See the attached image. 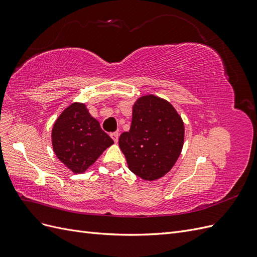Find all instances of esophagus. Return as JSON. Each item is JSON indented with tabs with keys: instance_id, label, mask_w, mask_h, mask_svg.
Segmentation results:
<instances>
[{
	"instance_id": "34e87169",
	"label": "esophagus",
	"mask_w": 257,
	"mask_h": 257,
	"mask_svg": "<svg viewBox=\"0 0 257 257\" xmlns=\"http://www.w3.org/2000/svg\"><path fill=\"white\" fill-rule=\"evenodd\" d=\"M110 136H111V138L113 139L114 143L118 142V139H119V133H118V132H114V133H111Z\"/></svg>"
}]
</instances>
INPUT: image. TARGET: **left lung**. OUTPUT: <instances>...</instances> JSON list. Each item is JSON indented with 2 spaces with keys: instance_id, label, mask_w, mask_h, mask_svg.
<instances>
[{
  "instance_id": "1",
  "label": "left lung",
  "mask_w": 257,
  "mask_h": 257,
  "mask_svg": "<svg viewBox=\"0 0 257 257\" xmlns=\"http://www.w3.org/2000/svg\"><path fill=\"white\" fill-rule=\"evenodd\" d=\"M184 124L166 99L149 94L133 106L131 128L119 138V147L132 173L153 181L173 168L181 153Z\"/></svg>"
}]
</instances>
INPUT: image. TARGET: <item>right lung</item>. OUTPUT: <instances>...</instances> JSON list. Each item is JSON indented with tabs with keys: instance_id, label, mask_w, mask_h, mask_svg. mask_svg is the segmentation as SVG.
Returning a JSON list of instances; mask_svg holds the SVG:
<instances>
[{
	"instance_id": "right-lung-1",
	"label": "right lung",
	"mask_w": 257,
	"mask_h": 257,
	"mask_svg": "<svg viewBox=\"0 0 257 257\" xmlns=\"http://www.w3.org/2000/svg\"><path fill=\"white\" fill-rule=\"evenodd\" d=\"M51 141L57 158L74 174L84 173L113 144L82 103H73L59 115Z\"/></svg>"
}]
</instances>
